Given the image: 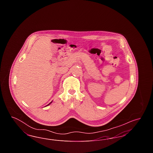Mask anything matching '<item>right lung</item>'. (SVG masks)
I'll return each mask as SVG.
<instances>
[{
	"label": "right lung",
	"mask_w": 153,
	"mask_h": 153,
	"mask_svg": "<svg viewBox=\"0 0 153 153\" xmlns=\"http://www.w3.org/2000/svg\"><path fill=\"white\" fill-rule=\"evenodd\" d=\"M51 102H50V103H49V104H48V105H49V104H51ZM47 105H46V106H47Z\"/></svg>",
	"instance_id": "right-lung-1"
}]
</instances>
